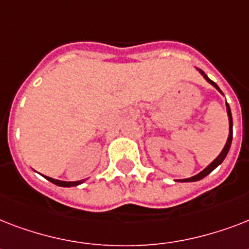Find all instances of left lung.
<instances>
[{"instance_id":"8db88e82","label":"left lung","mask_w":249,"mask_h":249,"mask_svg":"<svg viewBox=\"0 0 249 249\" xmlns=\"http://www.w3.org/2000/svg\"><path fill=\"white\" fill-rule=\"evenodd\" d=\"M197 71H199V73H200L203 77H204L207 81H208L209 84L212 86H214L218 91H220L221 94H222V91H221V89L217 86L216 83H213L212 80L209 79L208 76L205 75L204 71H201L200 68H196ZM226 111H228V116H229V137H228V141H226V143H225L224 148H222V151L220 152V155L217 156L216 159L213 160L212 163L209 164L207 168H204V169L201 170L200 173H197L195 174V176H193V177H190V178H185V179H179V182H195V181H199V179H201V178H204L205 176H208L212 170H214L217 168V166L220 165L222 161L225 160V158H226V155H228V152L229 150H230V146H231V141H232V116H231V111H230V107H229V105L226 103Z\"/></svg>"}]
</instances>
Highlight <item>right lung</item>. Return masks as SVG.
Listing matches in <instances>:
<instances>
[{"mask_svg":"<svg viewBox=\"0 0 249 249\" xmlns=\"http://www.w3.org/2000/svg\"><path fill=\"white\" fill-rule=\"evenodd\" d=\"M48 181H50L52 183H54V185L56 186H62V187H72V186H77V185H81L83 182H85V179H81V181H75V182H67V181H59V179H54V178L52 177H46V176H44Z\"/></svg>","mask_w":249,"mask_h":249,"instance_id":"add662e5","label":"right lung"}]
</instances>
